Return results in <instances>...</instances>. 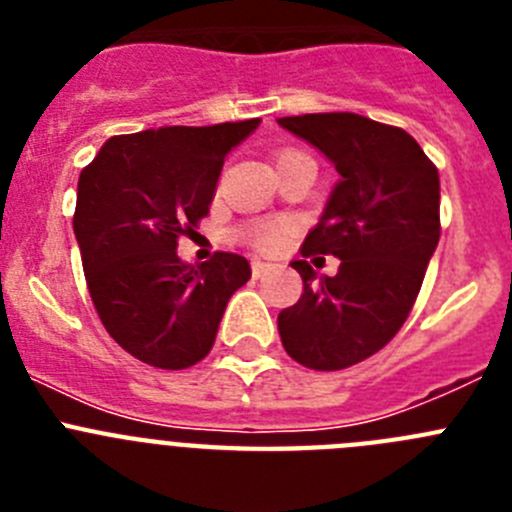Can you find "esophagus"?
<instances>
[{"label": "esophagus", "mask_w": 512, "mask_h": 512, "mask_svg": "<svg viewBox=\"0 0 512 512\" xmlns=\"http://www.w3.org/2000/svg\"><path fill=\"white\" fill-rule=\"evenodd\" d=\"M251 271H253V277L256 279H264V277H269L271 271H274V264H269V261H253L251 264Z\"/></svg>", "instance_id": "34e87169"}]
</instances>
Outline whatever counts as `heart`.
Instances as JSON below:
<instances>
[{
  "label": "heart",
  "mask_w": 512,
  "mask_h": 512,
  "mask_svg": "<svg viewBox=\"0 0 512 512\" xmlns=\"http://www.w3.org/2000/svg\"><path fill=\"white\" fill-rule=\"evenodd\" d=\"M284 235H287V230H284V225L277 223L256 225V228L248 230V238H251L253 246L261 248V251H274V248L282 246Z\"/></svg>",
  "instance_id": "obj_1"
}]
</instances>
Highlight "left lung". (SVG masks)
I'll list each match as a JSON object with an SVG mask.
<instances>
[{"label": "left lung", "instance_id": "left-lung-1", "mask_svg": "<svg viewBox=\"0 0 512 512\" xmlns=\"http://www.w3.org/2000/svg\"><path fill=\"white\" fill-rule=\"evenodd\" d=\"M338 171L302 256L341 259L333 277L292 261L302 297L279 312V336L297 364L336 372L369 359L408 320L441 235V184L413 135L354 112L279 117Z\"/></svg>", "mask_w": 512, "mask_h": 512}]
</instances>
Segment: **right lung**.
Segmentation results:
<instances>
[{"label":"right lung","instance_id":"1","mask_svg":"<svg viewBox=\"0 0 512 512\" xmlns=\"http://www.w3.org/2000/svg\"><path fill=\"white\" fill-rule=\"evenodd\" d=\"M259 122L115 135L81 171L74 235L89 295L107 333L143 364L205 359L230 295L251 279L238 253L189 266L176 241L210 212L225 156Z\"/></svg>","mask_w":512,"mask_h":512}]
</instances>
